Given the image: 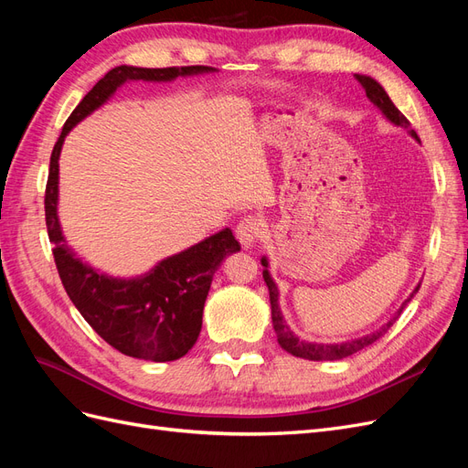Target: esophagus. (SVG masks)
<instances>
[{
	"mask_svg": "<svg viewBox=\"0 0 468 468\" xmlns=\"http://www.w3.org/2000/svg\"><path fill=\"white\" fill-rule=\"evenodd\" d=\"M263 234H265V222L256 215L244 217L236 226V238L244 248L256 244Z\"/></svg>",
	"mask_w": 468,
	"mask_h": 468,
	"instance_id": "34e87169",
	"label": "esophagus"
}]
</instances>
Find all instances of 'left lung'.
<instances>
[{"label":"left lung","mask_w":468,"mask_h":468,"mask_svg":"<svg viewBox=\"0 0 468 468\" xmlns=\"http://www.w3.org/2000/svg\"><path fill=\"white\" fill-rule=\"evenodd\" d=\"M356 78L363 86L367 97H369V101L380 109L382 115H385L396 126H402V129H408L410 134H412L416 140H420L416 131L410 129V121L402 115L399 109H396V105L390 101V97L387 95L385 90H382V86H380L377 80H373L369 76H359V74H356ZM261 265H263L265 285L269 289V301H271V320H273V328H275V334H277V342H279V346L282 349H285L287 353H291V356L303 357V359H308V361H335V359H344V357L353 356V353H357V351H361L365 347H369L371 344L377 342L378 337H382V335L388 332L390 325L396 320H399V316L402 314V310L406 308V304L412 301V296L420 289V285H418L414 289V292L410 294V299H406L402 303V306L396 310L394 316L385 325H380L377 332L367 334V335L357 337V339H349V342H342V344H314V342H304V339H299L291 332V328L287 325L285 318H282V313H281V308H279V291H277L275 281L271 279V275H269V271H267V260L265 258H261Z\"/></svg>","instance_id":"left-lung-1"}]
</instances>
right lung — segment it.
Instances as JSON below:
<instances>
[{"label": "right lung", "mask_w": 468, "mask_h": 468, "mask_svg": "<svg viewBox=\"0 0 468 468\" xmlns=\"http://www.w3.org/2000/svg\"><path fill=\"white\" fill-rule=\"evenodd\" d=\"M210 66L134 68L117 66L99 80L68 117L56 140L45 193V215L56 269L69 301L109 346L129 357L176 361L195 346L203 325V308L212 275L229 253L239 251L230 229L208 236L186 251L162 260L152 271L119 279L99 273L76 258L66 244L58 222V158L66 134L101 107L124 81H172L177 76L212 72Z\"/></svg>", "instance_id": "obj_1"}]
</instances>
